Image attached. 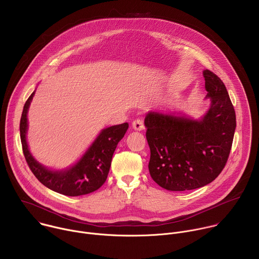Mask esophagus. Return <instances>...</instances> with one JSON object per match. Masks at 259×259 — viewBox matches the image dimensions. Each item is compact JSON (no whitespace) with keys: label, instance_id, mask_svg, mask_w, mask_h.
Returning a JSON list of instances; mask_svg holds the SVG:
<instances>
[{"label":"esophagus","instance_id":"1","mask_svg":"<svg viewBox=\"0 0 259 259\" xmlns=\"http://www.w3.org/2000/svg\"><path fill=\"white\" fill-rule=\"evenodd\" d=\"M132 126L134 130L136 131H143L145 128V125H144V122L142 119H135L132 123Z\"/></svg>","mask_w":259,"mask_h":259}]
</instances>
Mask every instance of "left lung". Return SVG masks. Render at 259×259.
Listing matches in <instances>:
<instances>
[{"label": "left lung", "instance_id": "obj_1", "mask_svg": "<svg viewBox=\"0 0 259 259\" xmlns=\"http://www.w3.org/2000/svg\"><path fill=\"white\" fill-rule=\"evenodd\" d=\"M210 106L200 120L150 111L145 118L153 180L171 191L202 187L224 169L232 148L236 115L226 86L203 71Z\"/></svg>", "mask_w": 259, "mask_h": 259}]
</instances>
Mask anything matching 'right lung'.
Listing matches in <instances>:
<instances>
[{"label": "right lung", "instance_id": "right-lung-1", "mask_svg": "<svg viewBox=\"0 0 259 259\" xmlns=\"http://www.w3.org/2000/svg\"><path fill=\"white\" fill-rule=\"evenodd\" d=\"M33 96L34 92L25 102L20 120L22 150L32 173L48 188L68 196L84 195L100 188L107 178L113 153L124 137L128 123L104 128L74 166L62 171L49 170L32 157L26 142L27 112Z\"/></svg>", "mask_w": 259, "mask_h": 259}]
</instances>
